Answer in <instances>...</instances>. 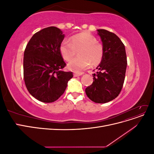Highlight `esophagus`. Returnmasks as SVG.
Listing matches in <instances>:
<instances>
[{"mask_svg": "<svg viewBox=\"0 0 154 154\" xmlns=\"http://www.w3.org/2000/svg\"><path fill=\"white\" fill-rule=\"evenodd\" d=\"M82 73H74V76L77 77V76H80L82 75Z\"/></svg>", "mask_w": 154, "mask_h": 154, "instance_id": "obj_1", "label": "esophagus"}]
</instances>
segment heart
Masks as SVG:
<instances>
[{"instance_id": "1", "label": "heart", "mask_w": 154, "mask_h": 154, "mask_svg": "<svg viewBox=\"0 0 154 154\" xmlns=\"http://www.w3.org/2000/svg\"><path fill=\"white\" fill-rule=\"evenodd\" d=\"M79 50V57L71 59ZM60 52L63 58L69 61L68 68L76 72H81L92 66L99 64L103 57V48L97 42L94 36L87 32L78 34L71 37V42L63 40L60 45Z\"/></svg>"}]
</instances>
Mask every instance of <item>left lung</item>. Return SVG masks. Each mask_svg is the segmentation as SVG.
<instances>
[{"instance_id":"1","label":"left lung","mask_w":154,"mask_h":154,"mask_svg":"<svg viewBox=\"0 0 154 154\" xmlns=\"http://www.w3.org/2000/svg\"><path fill=\"white\" fill-rule=\"evenodd\" d=\"M102 41L103 57L93 74V83L85 88L88 98L97 103L115 99L123 85L127 66L125 45L119 37L105 29H97Z\"/></svg>"}]
</instances>
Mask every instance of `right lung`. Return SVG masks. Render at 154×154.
I'll list each match as a JSON object with an SVG mask.
<instances>
[{
  "mask_svg": "<svg viewBox=\"0 0 154 154\" xmlns=\"http://www.w3.org/2000/svg\"><path fill=\"white\" fill-rule=\"evenodd\" d=\"M65 35L57 27H46L31 37L24 54V78L27 91L44 103L57 100L73 77L60 71L66 66L60 52Z\"/></svg>",
  "mask_w": 154,
  "mask_h": 154,
  "instance_id": "right-lung-1",
  "label": "right lung"
}]
</instances>
